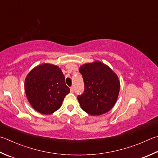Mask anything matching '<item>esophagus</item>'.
Segmentation results:
<instances>
[{
	"label": "esophagus",
	"mask_w": 158,
	"mask_h": 158,
	"mask_svg": "<svg viewBox=\"0 0 158 158\" xmlns=\"http://www.w3.org/2000/svg\"><path fill=\"white\" fill-rule=\"evenodd\" d=\"M70 91H71V93H73V91H74V89H73V87H70Z\"/></svg>",
	"instance_id": "esophagus-1"
}]
</instances>
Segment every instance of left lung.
Segmentation results:
<instances>
[{"mask_svg":"<svg viewBox=\"0 0 158 158\" xmlns=\"http://www.w3.org/2000/svg\"><path fill=\"white\" fill-rule=\"evenodd\" d=\"M79 71L85 83L84 93L78 96L81 108L91 115H100L110 111L120 91L118 76L100 61L83 64Z\"/></svg>","mask_w":158,"mask_h":158,"instance_id":"1","label":"left lung"}]
</instances>
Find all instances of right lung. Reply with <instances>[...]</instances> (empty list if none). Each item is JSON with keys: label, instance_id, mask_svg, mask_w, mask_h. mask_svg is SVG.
Masks as SVG:
<instances>
[{"label": "right lung", "instance_id": "add662e5", "mask_svg": "<svg viewBox=\"0 0 158 158\" xmlns=\"http://www.w3.org/2000/svg\"><path fill=\"white\" fill-rule=\"evenodd\" d=\"M65 78L58 66L44 63L34 68L25 81L26 96L35 111L49 115L60 108L70 92Z\"/></svg>", "mask_w": 158, "mask_h": 158}]
</instances>
